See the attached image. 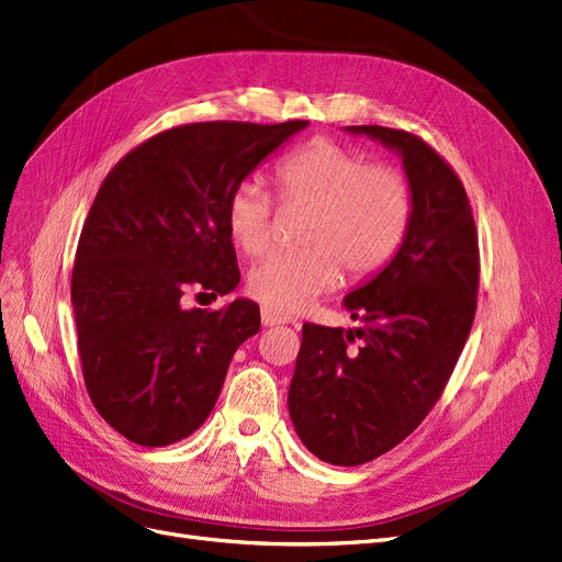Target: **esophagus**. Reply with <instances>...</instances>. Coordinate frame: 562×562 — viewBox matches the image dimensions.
I'll use <instances>...</instances> for the list:
<instances>
[{"label": "esophagus", "mask_w": 562, "mask_h": 562, "mask_svg": "<svg viewBox=\"0 0 562 562\" xmlns=\"http://www.w3.org/2000/svg\"><path fill=\"white\" fill-rule=\"evenodd\" d=\"M261 322H263V326H278V324H292L294 319L289 317V315L278 313V310L261 307Z\"/></svg>", "instance_id": "esophagus-1"}]
</instances>
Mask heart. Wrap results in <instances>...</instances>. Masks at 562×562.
Listing matches in <instances>:
<instances>
[{
	"label": "heart",
	"instance_id": "1",
	"mask_svg": "<svg viewBox=\"0 0 562 562\" xmlns=\"http://www.w3.org/2000/svg\"><path fill=\"white\" fill-rule=\"evenodd\" d=\"M280 199L310 207L296 252L261 259L247 276V289L278 313L315 303L330 292L342 270L363 280L396 255L409 215V184L391 166H368L345 145L315 138L276 169ZM273 199L257 180L238 182L226 199V228L245 255L257 257L270 245Z\"/></svg>",
	"mask_w": 562,
	"mask_h": 562
}]
</instances>
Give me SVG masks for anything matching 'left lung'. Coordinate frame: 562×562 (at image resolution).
Wrapping results in <instances>:
<instances>
[{
  "mask_svg": "<svg viewBox=\"0 0 562 562\" xmlns=\"http://www.w3.org/2000/svg\"><path fill=\"white\" fill-rule=\"evenodd\" d=\"M403 159L412 192L391 261L345 296L357 328L303 324L289 386L301 442L330 465H361L403 442L438 403L474 319L480 247L463 184L419 136L345 127Z\"/></svg>",
  "mask_w": 562,
  "mask_h": 562,
  "instance_id": "1",
  "label": "left lung"
}]
</instances>
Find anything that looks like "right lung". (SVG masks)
<instances>
[{
	"mask_svg": "<svg viewBox=\"0 0 562 562\" xmlns=\"http://www.w3.org/2000/svg\"><path fill=\"white\" fill-rule=\"evenodd\" d=\"M310 122H196L138 145L99 187L82 226L71 305L97 412L140 447L192 435L213 412L259 305L184 310L187 286L217 299L240 282L226 199Z\"/></svg>",
	"mask_w": 562,
	"mask_h": 562,
	"instance_id": "obj_1",
	"label": "right lung"
}]
</instances>
